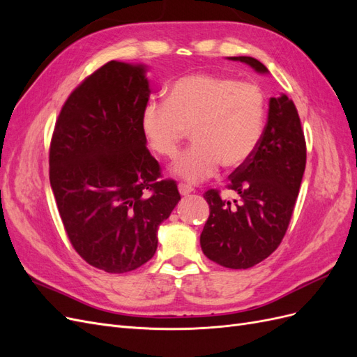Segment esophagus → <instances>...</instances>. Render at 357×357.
Returning <instances> with one entry per match:
<instances>
[{
  "label": "esophagus",
  "mask_w": 357,
  "mask_h": 357,
  "mask_svg": "<svg viewBox=\"0 0 357 357\" xmlns=\"http://www.w3.org/2000/svg\"><path fill=\"white\" fill-rule=\"evenodd\" d=\"M178 192H180L181 197H186V195H189V193L193 192V189L190 186H188V185H183V183H180V185H178Z\"/></svg>",
  "instance_id": "obj_1"
}]
</instances>
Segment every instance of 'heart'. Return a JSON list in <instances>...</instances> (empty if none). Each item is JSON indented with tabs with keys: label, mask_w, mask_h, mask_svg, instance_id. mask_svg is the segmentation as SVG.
Listing matches in <instances>:
<instances>
[{
	"label": "heart",
	"mask_w": 357,
	"mask_h": 357,
	"mask_svg": "<svg viewBox=\"0 0 357 357\" xmlns=\"http://www.w3.org/2000/svg\"><path fill=\"white\" fill-rule=\"evenodd\" d=\"M265 112V95L257 84L199 73L172 83L168 101H149L142 128L149 146L168 159L178 155L192 131L195 144L171 171L188 183H199L213 177L220 164L240 168L252 159Z\"/></svg>",
	"instance_id": "obj_1"
}]
</instances>
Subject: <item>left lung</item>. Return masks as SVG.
Instances as JSON below:
<instances>
[{
	"instance_id": "1",
	"label": "left lung",
	"mask_w": 357,
	"mask_h": 357,
	"mask_svg": "<svg viewBox=\"0 0 357 357\" xmlns=\"http://www.w3.org/2000/svg\"><path fill=\"white\" fill-rule=\"evenodd\" d=\"M259 74H269L250 56H231ZM307 149L294 101L282 93L269 100L268 122L252 159L229 180L240 198L222 199L218 190L205 192L210 207L201 234V248L210 261L231 269L262 262L282 243L295 208Z\"/></svg>"
}]
</instances>
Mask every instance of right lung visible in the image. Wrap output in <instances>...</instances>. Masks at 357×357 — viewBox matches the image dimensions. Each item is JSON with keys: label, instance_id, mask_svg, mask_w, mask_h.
I'll use <instances>...</instances> for the list:
<instances>
[{"label": "right lung", "instance_id": "1", "mask_svg": "<svg viewBox=\"0 0 357 357\" xmlns=\"http://www.w3.org/2000/svg\"><path fill=\"white\" fill-rule=\"evenodd\" d=\"M146 71L144 63L119 61L96 70L63 104L50 144V186L63 228L86 262L110 274L153 257L159 225L180 201L147 150Z\"/></svg>", "mask_w": 357, "mask_h": 357}]
</instances>
